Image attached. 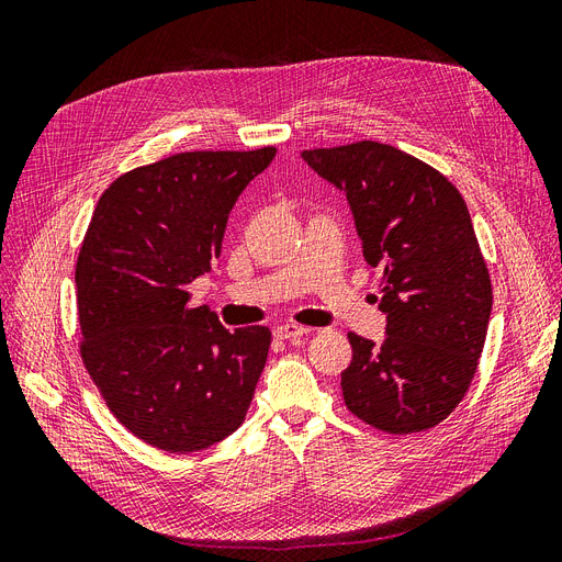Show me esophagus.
Masks as SVG:
<instances>
[{
	"mask_svg": "<svg viewBox=\"0 0 562 562\" xmlns=\"http://www.w3.org/2000/svg\"><path fill=\"white\" fill-rule=\"evenodd\" d=\"M307 333H310V328L300 326V323H281V326L274 330V335L279 339H293V337H302V335H307Z\"/></svg>",
	"mask_w": 562,
	"mask_h": 562,
	"instance_id": "1",
	"label": "esophagus"
}]
</instances>
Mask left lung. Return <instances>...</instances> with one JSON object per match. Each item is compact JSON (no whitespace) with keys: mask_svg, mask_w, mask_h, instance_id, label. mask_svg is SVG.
<instances>
[{"mask_svg":"<svg viewBox=\"0 0 562 562\" xmlns=\"http://www.w3.org/2000/svg\"><path fill=\"white\" fill-rule=\"evenodd\" d=\"M349 199L368 265L382 269L386 339L349 333V413L394 436L427 431L462 403L479 370L492 283L457 187L405 151L361 140L304 149Z\"/></svg>","mask_w":562,"mask_h":562,"instance_id":"left-lung-1","label":"left lung"}]
</instances>
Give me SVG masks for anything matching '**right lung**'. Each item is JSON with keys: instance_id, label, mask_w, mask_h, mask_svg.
Masks as SVG:
<instances>
[{"instance_id": "right-lung-1", "label": "right lung", "mask_w": 562, "mask_h": 562, "mask_svg": "<svg viewBox=\"0 0 562 562\" xmlns=\"http://www.w3.org/2000/svg\"><path fill=\"white\" fill-rule=\"evenodd\" d=\"M277 147L180 151L119 176L79 248V353L143 443L196 452L241 427L267 363L265 326L229 333L190 283L211 271L229 211Z\"/></svg>"}]
</instances>
